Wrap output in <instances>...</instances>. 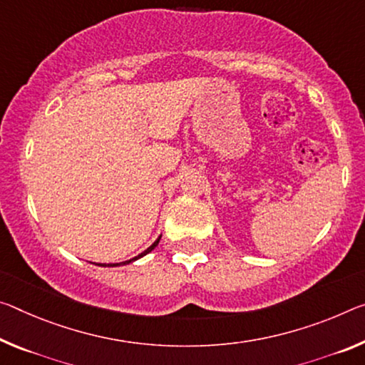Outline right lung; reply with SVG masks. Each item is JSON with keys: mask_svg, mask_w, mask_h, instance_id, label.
<instances>
[{"mask_svg": "<svg viewBox=\"0 0 365 365\" xmlns=\"http://www.w3.org/2000/svg\"><path fill=\"white\" fill-rule=\"evenodd\" d=\"M159 240H160V237H159V239L158 240H155L154 242V244L151 245V247H149L148 248V250H144L143 253H140V255H138V257H135V258H131V259H126V262H121V263H99V266H120V264H128V263H131V262H135V259H138V258H141V257H144V255H148V253L149 252H153L154 250V248L155 247H158V244H159Z\"/></svg>", "mask_w": 365, "mask_h": 365, "instance_id": "right-lung-1", "label": "right lung"}]
</instances>
